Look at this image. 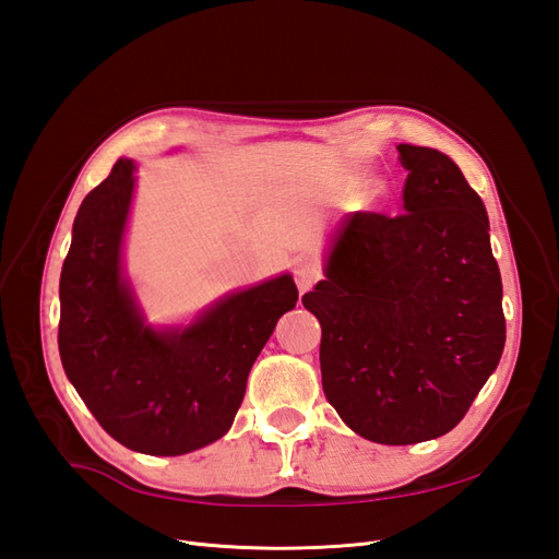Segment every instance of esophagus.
<instances>
[{"instance_id": "1", "label": "esophagus", "mask_w": 559, "mask_h": 559, "mask_svg": "<svg viewBox=\"0 0 559 559\" xmlns=\"http://www.w3.org/2000/svg\"><path fill=\"white\" fill-rule=\"evenodd\" d=\"M321 277V267L317 263V259L312 257H302L298 263H296V270H294V280L298 284L300 294H306L308 289H312V284Z\"/></svg>"}]
</instances>
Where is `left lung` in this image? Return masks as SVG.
I'll use <instances>...</instances> for the list:
<instances>
[{
  "instance_id": "left-lung-1",
  "label": "left lung",
  "mask_w": 559,
  "mask_h": 559,
  "mask_svg": "<svg viewBox=\"0 0 559 559\" xmlns=\"http://www.w3.org/2000/svg\"><path fill=\"white\" fill-rule=\"evenodd\" d=\"M403 214H347L324 280L302 296L321 324V384L368 441L411 445L460 425L506 343L489 218L452 158L399 144Z\"/></svg>"
}]
</instances>
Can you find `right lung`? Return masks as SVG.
<instances>
[{
  "label": "right lung",
  "instance_id": "add662e5",
  "mask_svg": "<svg viewBox=\"0 0 559 559\" xmlns=\"http://www.w3.org/2000/svg\"><path fill=\"white\" fill-rule=\"evenodd\" d=\"M134 170V160H118L74 218L58 347L67 378L111 438L175 456L230 429L249 370L298 289L284 273L218 298L186 326L148 324L123 273Z\"/></svg>",
  "mask_w": 559,
  "mask_h": 559
}]
</instances>
